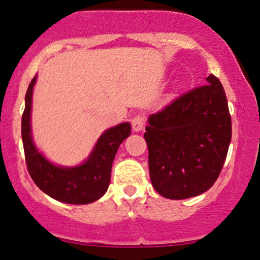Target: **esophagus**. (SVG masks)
Wrapping results in <instances>:
<instances>
[{"instance_id": "obj_1", "label": "esophagus", "mask_w": 260, "mask_h": 260, "mask_svg": "<svg viewBox=\"0 0 260 260\" xmlns=\"http://www.w3.org/2000/svg\"><path fill=\"white\" fill-rule=\"evenodd\" d=\"M145 117L143 115H136L134 117L132 118V121H131V123H132V128L133 131H136V132H139V131H142L143 128L145 126Z\"/></svg>"}]
</instances>
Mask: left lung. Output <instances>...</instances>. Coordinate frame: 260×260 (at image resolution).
Wrapping results in <instances>:
<instances>
[{
  "instance_id": "left-lung-1",
  "label": "left lung",
  "mask_w": 260,
  "mask_h": 260,
  "mask_svg": "<svg viewBox=\"0 0 260 260\" xmlns=\"http://www.w3.org/2000/svg\"><path fill=\"white\" fill-rule=\"evenodd\" d=\"M207 82L150 115L145 127L150 180L165 198L202 194L222 170L231 142V116L220 80L210 74Z\"/></svg>"
}]
</instances>
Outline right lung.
<instances>
[{"instance_id": "1", "label": "right lung", "mask_w": 260, "mask_h": 260, "mask_svg": "<svg viewBox=\"0 0 260 260\" xmlns=\"http://www.w3.org/2000/svg\"><path fill=\"white\" fill-rule=\"evenodd\" d=\"M35 80L37 76L26 90L22 116V139L29 175L44 193L56 201L68 204H89L98 201L109 188L112 161L121 143L131 134V124L126 122L107 129L83 165L70 169L52 165L39 153L31 140L30 110Z\"/></svg>"}]
</instances>
